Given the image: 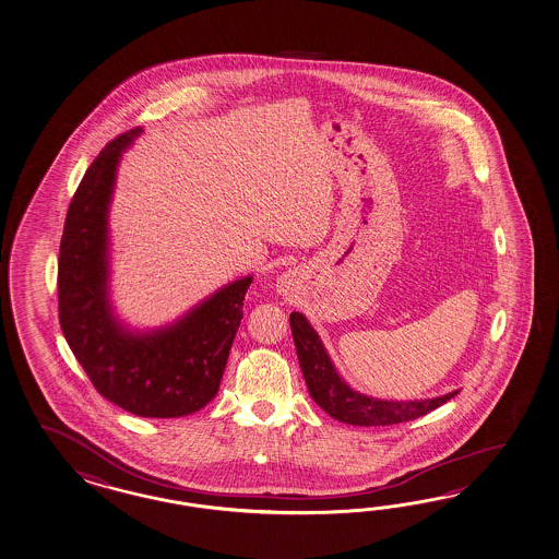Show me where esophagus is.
<instances>
[{"label":"esophagus","mask_w":559,"mask_h":559,"mask_svg":"<svg viewBox=\"0 0 559 559\" xmlns=\"http://www.w3.org/2000/svg\"><path fill=\"white\" fill-rule=\"evenodd\" d=\"M278 283H281V286H286L288 285V276H281V281H278Z\"/></svg>","instance_id":"34e87169"}]
</instances>
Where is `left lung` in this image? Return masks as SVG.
<instances>
[{
    "label": "left lung",
    "mask_w": 559,
    "mask_h": 559,
    "mask_svg": "<svg viewBox=\"0 0 559 559\" xmlns=\"http://www.w3.org/2000/svg\"><path fill=\"white\" fill-rule=\"evenodd\" d=\"M288 321L309 394L319 408L325 409L331 418L340 423L352 426H392L408 423L442 406L447 400L461 392L452 390L449 394L423 400H381L361 394L343 380L309 319L299 311H293Z\"/></svg>",
    "instance_id": "8db88e82"
}]
</instances>
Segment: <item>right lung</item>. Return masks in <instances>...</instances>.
Returning <instances> with one entry per match:
<instances>
[{"label":"right lung","mask_w":559,"mask_h":559,"mask_svg":"<svg viewBox=\"0 0 559 559\" xmlns=\"http://www.w3.org/2000/svg\"><path fill=\"white\" fill-rule=\"evenodd\" d=\"M110 141L70 202L58 259L60 328L96 392L141 418H179L218 394L252 274L222 286L162 328L124 323L110 299L109 214L124 151Z\"/></svg>","instance_id":"obj_1"}]
</instances>
